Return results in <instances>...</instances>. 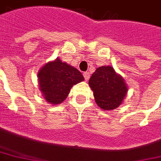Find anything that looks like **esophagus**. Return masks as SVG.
I'll return each mask as SVG.
<instances>
[{
    "mask_svg": "<svg viewBox=\"0 0 161 161\" xmlns=\"http://www.w3.org/2000/svg\"><path fill=\"white\" fill-rule=\"evenodd\" d=\"M83 77H84V78H85V80H89V78H90V73H89V72H83Z\"/></svg>",
    "mask_w": 161,
    "mask_h": 161,
    "instance_id": "1",
    "label": "esophagus"
}]
</instances>
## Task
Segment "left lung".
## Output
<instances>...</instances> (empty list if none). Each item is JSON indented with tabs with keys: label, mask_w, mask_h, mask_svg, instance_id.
<instances>
[{
	"label": "left lung",
	"mask_w": 161,
	"mask_h": 161,
	"mask_svg": "<svg viewBox=\"0 0 161 161\" xmlns=\"http://www.w3.org/2000/svg\"><path fill=\"white\" fill-rule=\"evenodd\" d=\"M89 85L94 92L95 102L102 110H114L122 104L127 93L124 79L112 67H98L92 74Z\"/></svg>",
	"instance_id": "left-lung-1"
}]
</instances>
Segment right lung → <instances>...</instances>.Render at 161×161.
<instances>
[{
	"mask_svg": "<svg viewBox=\"0 0 161 161\" xmlns=\"http://www.w3.org/2000/svg\"><path fill=\"white\" fill-rule=\"evenodd\" d=\"M38 80L45 100L52 105H59L66 100L72 86L84 78L77 68L57 58L41 67Z\"/></svg>",
	"mask_w": 161,
	"mask_h": 161,
	"instance_id": "1",
	"label": "right lung"
}]
</instances>
